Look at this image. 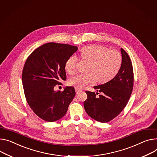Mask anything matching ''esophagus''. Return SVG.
<instances>
[{
  "label": "esophagus",
  "mask_w": 157,
  "mask_h": 157,
  "mask_svg": "<svg viewBox=\"0 0 157 157\" xmlns=\"http://www.w3.org/2000/svg\"><path fill=\"white\" fill-rule=\"evenodd\" d=\"M80 91H82V89H78V88H75V92H76L77 93H78V92H80Z\"/></svg>",
  "instance_id": "esophagus-1"
}]
</instances>
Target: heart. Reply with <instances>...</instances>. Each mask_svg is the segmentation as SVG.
<instances>
[{"label": "heart", "instance_id": "b5f03b06", "mask_svg": "<svg viewBox=\"0 0 157 157\" xmlns=\"http://www.w3.org/2000/svg\"><path fill=\"white\" fill-rule=\"evenodd\" d=\"M82 59L89 62L87 74H80L68 80L70 86L76 88H83L98 80L101 84L113 80L117 74L122 65V55L116 50L98 44H92L82 48L80 51ZM78 59L75 56H70L65 62V70L69 74L76 70Z\"/></svg>", "mask_w": 157, "mask_h": 157}]
</instances>
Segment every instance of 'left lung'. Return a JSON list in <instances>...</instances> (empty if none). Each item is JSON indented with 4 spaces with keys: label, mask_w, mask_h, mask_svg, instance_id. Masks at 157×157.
Masks as SVG:
<instances>
[{
    "label": "left lung",
    "mask_w": 157,
    "mask_h": 157,
    "mask_svg": "<svg viewBox=\"0 0 157 157\" xmlns=\"http://www.w3.org/2000/svg\"><path fill=\"white\" fill-rule=\"evenodd\" d=\"M122 65L116 76L111 81L95 86L99 93L86 91L87 99L83 102L84 109L92 119L101 123L111 121L127 105L134 83L133 68L128 54L121 48Z\"/></svg>",
    "instance_id": "left-lung-1"
}]
</instances>
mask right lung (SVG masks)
<instances>
[{
	"mask_svg": "<svg viewBox=\"0 0 157 157\" xmlns=\"http://www.w3.org/2000/svg\"><path fill=\"white\" fill-rule=\"evenodd\" d=\"M77 50L75 46L48 43L36 48L26 59L22 74L25 97L33 111L45 121L63 117L75 97L73 87L56 92L53 88L67 79L65 62Z\"/></svg>",
	"mask_w": 157,
	"mask_h": 157,
	"instance_id": "1",
	"label": "right lung"
}]
</instances>
